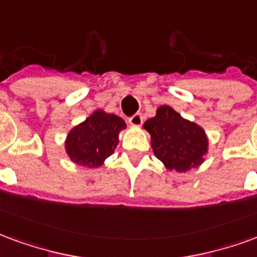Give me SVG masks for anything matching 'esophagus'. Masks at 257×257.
<instances>
[{
    "label": "esophagus",
    "mask_w": 257,
    "mask_h": 257,
    "mask_svg": "<svg viewBox=\"0 0 257 257\" xmlns=\"http://www.w3.org/2000/svg\"><path fill=\"white\" fill-rule=\"evenodd\" d=\"M129 123L132 126H142V123H143V115L140 113H136L129 118Z\"/></svg>",
    "instance_id": "1"
}]
</instances>
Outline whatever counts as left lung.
I'll use <instances>...</instances> for the list:
<instances>
[{"instance_id": "obj_1", "label": "left lung", "mask_w": 257, "mask_h": 257, "mask_svg": "<svg viewBox=\"0 0 257 257\" xmlns=\"http://www.w3.org/2000/svg\"><path fill=\"white\" fill-rule=\"evenodd\" d=\"M151 135L155 157L169 169L178 173L200 166L208 151V139L197 123L182 118L170 106L157 109V115L144 122Z\"/></svg>"}]
</instances>
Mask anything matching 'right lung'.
Here are the masks:
<instances>
[{
	"label": "right lung",
	"instance_id": "add662e5",
	"mask_svg": "<svg viewBox=\"0 0 257 257\" xmlns=\"http://www.w3.org/2000/svg\"><path fill=\"white\" fill-rule=\"evenodd\" d=\"M126 123L115 114L95 110L66 136L65 150L70 161L87 167H99L114 153L118 135Z\"/></svg>",
	"mask_w": 257,
	"mask_h": 257
}]
</instances>
